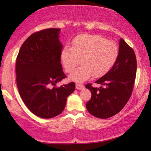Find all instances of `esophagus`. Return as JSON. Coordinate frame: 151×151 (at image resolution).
Instances as JSON below:
<instances>
[{
	"mask_svg": "<svg viewBox=\"0 0 151 151\" xmlns=\"http://www.w3.org/2000/svg\"><path fill=\"white\" fill-rule=\"evenodd\" d=\"M76 89L80 90V89H82V88H84V86H83V84H76Z\"/></svg>",
	"mask_w": 151,
	"mask_h": 151,
	"instance_id": "obj_1",
	"label": "esophagus"
}]
</instances>
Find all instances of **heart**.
<instances>
[{
	"label": "heart",
	"mask_w": 151,
	"mask_h": 151,
	"mask_svg": "<svg viewBox=\"0 0 151 151\" xmlns=\"http://www.w3.org/2000/svg\"><path fill=\"white\" fill-rule=\"evenodd\" d=\"M119 55V47L100 35L83 34L76 38L72 47L66 46L61 61L67 73H71L80 63L81 67L70 76L76 82H84L92 76L100 78L112 69Z\"/></svg>",
	"instance_id": "obj_1"
}]
</instances>
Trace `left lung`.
<instances>
[{"label": "left lung", "instance_id": "8db88e82", "mask_svg": "<svg viewBox=\"0 0 151 151\" xmlns=\"http://www.w3.org/2000/svg\"><path fill=\"white\" fill-rule=\"evenodd\" d=\"M137 71V60L133 49L123 40H119V55L112 69L96 83L86 88L91 93V98L86 104L87 111L93 116L106 119L118 113L131 98Z\"/></svg>", "mask_w": 151, "mask_h": 151}]
</instances>
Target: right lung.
Returning <instances> with one entry per match:
<instances>
[{"label":"right lung","instance_id":"add662e5","mask_svg":"<svg viewBox=\"0 0 151 151\" xmlns=\"http://www.w3.org/2000/svg\"><path fill=\"white\" fill-rule=\"evenodd\" d=\"M60 29H46L32 34L23 42L16 63V84L26 106L37 116L51 118L63 112L74 82L56 87L67 76L60 57L63 45Z\"/></svg>","mask_w":151,"mask_h":151}]
</instances>
